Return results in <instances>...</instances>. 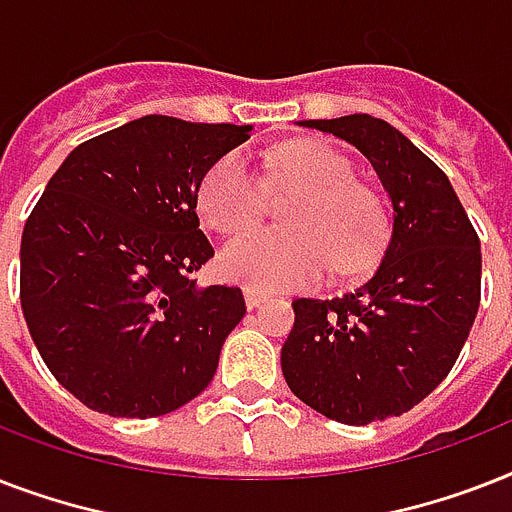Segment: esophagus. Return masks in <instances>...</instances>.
I'll use <instances>...</instances> for the list:
<instances>
[{"label":"esophagus","instance_id":"1","mask_svg":"<svg viewBox=\"0 0 512 512\" xmlns=\"http://www.w3.org/2000/svg\"><path fill=\"white\" fill-rule=\"evenodd\" d=\"M244 300H247V308L252 311V308H257L260 303H265V300H268V295H265V292H260V289L247 287L244 289Z\"/></svg>","mask_w":512,"mask_h":512}]
</instances>
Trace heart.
<instances>
[{"label": "heart", "mask_w": 512, "mask_h": 512, "mask_svg": "<svg viewBox=\"0 0 512 512\" xmlns=\"http://www.w3.org/2000/svg\"><path fill=\"white\" fill-rule=\"evenodd\" d=\"M281 183L300 191L284 212L287 228H255L228 241L220 273L252 289L305 287L327 271L356 276L377 260L388 223L380 199L353 180V167L335 148L292 143L273 156ZM201 220L236 233L260 215L263 183L241 151L225 154L201 177Z\"/></svg>", "instance_id": "heart-1"}]
</instances>
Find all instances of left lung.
<instances>
[{
  "instance_id": "1",
  "label": "left lung",
  "mask_w": 512,
  "mask_h": 512,
  "mask_svg": "<svg viewBox=\"0 0 512 512\" xmlns=\"http://www.w3.org/2000/svg\"><path fill=\"white\" fill-rule=\"evenodd\" d=\"M372 162L393 207L380 268L356 292L300 297L281 372L329 420L369 425L409 412L452 372L481 303V241L444 172L382 119H308Z\"/></svg>"
}]
</instances>
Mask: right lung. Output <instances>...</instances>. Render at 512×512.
<instances>
[{"label":"right lung","instance_id":"obj_1","mask_svg":"<svg viewBox=\"0 0 512 512\" xmlns=\"http://www.w3.org/2000/svg\"><path fill=\"white\" fill-rule=\"evenodd\" d=\"M249 124L143 116L76 146L20 239V308L52 377L111 417H159L215 377L244 319L239 287L191 279L215 249L201 177Z\"/></svg>","mask_w":512,"mask_h":512}]
</instances>
